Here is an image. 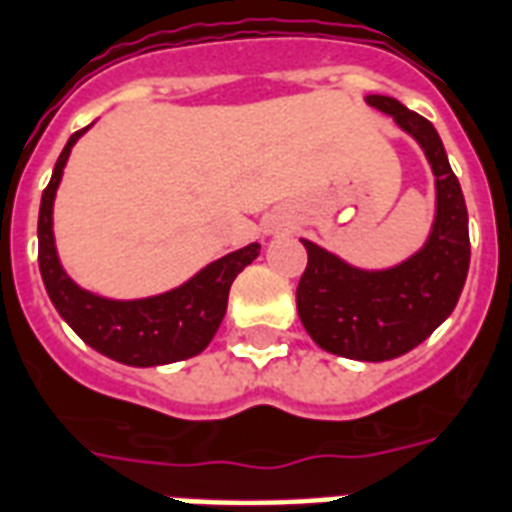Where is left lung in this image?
Here are the masks:
<instances>
[{"label": "left lung", "mask_w": 512, "mask_h": 512, "mask_svg": "<svg viewBox=\"0 0 512 512\" xmlns=\"http://www.w3.org/2000/svg\"><path fill=\"white\" fill-rule=\"evenodd\" d=\"M365 101L395 117L427 155L438 193L435 222L416 255L384 271L354 268L303 239L308 265L298 282V314L330 354L384 362L416 349L451 317L470 268V230L462 187L435 126L392 96L373 93Z\"/></svg>", "instance_id": "1"}]
</instances>
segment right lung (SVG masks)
<instances>
[{"instance_id":"right-lung-1","label":"right lung","mask_w":512,"mask_h":512,"mask_svg":"<svg viewBox=\"0 0 512 512\" xmlns=\"http://www.w3.org/2000/svg\"><path fill=\"white\" fill-rule=\"evenodd\" d=\"M85 131L88 128L69 136L39 204V273L53 306L91 349L123 365L152 368L201 354L225 317L230 284L260 255V244L230 252L201 268L193 279L179 284L177 290L152 298L109 300L77 287L58 263L53 239V201L58 182L64 177L69 152Z\"/></svg>"}]
</instances>
